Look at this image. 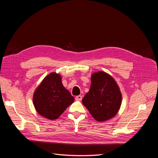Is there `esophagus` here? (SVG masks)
I'll return each mask as SVG.
<instances>
[{"label": "esophagus", "instance_id": "34e87169", "mask_svg": "<svg viewBox=\"0 0 158 158\" xmlns=\"http://www.w3.org/2000/svg\"><path fill=\"white\" fill-rule=\"evenodd\" d=\"M75 99L77 100V101H81V100L82 99V95H77V96L75 98Z\"/></svg>", "mask_w": 158, "mask_h": 158}]
</instances>
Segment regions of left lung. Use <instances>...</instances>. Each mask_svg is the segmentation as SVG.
Here are the masks:
<instances>
[{
  "label": "left lung",
  "instance_id": "left-lung-1",
  "mask_svg": "<svg viewBox=\"0 0 158 158\" xmlns=\"http://www.w3.org/2000/svg\"><path fill=\"white\" fill-rule=\"evenodd\" d=\"M82 103L95 120L103 122L117 114L121 106L122 95L112 76L99 71L92 74L90 89Z\"/></svg>",
  "mask_w": 158,
  "mask_h": 158
}]
</instances>
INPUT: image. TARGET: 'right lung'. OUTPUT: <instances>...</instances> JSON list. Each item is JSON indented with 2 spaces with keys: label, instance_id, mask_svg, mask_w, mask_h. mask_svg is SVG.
Wrapping results in <instances>:
<instances>
[{
  "label": "right lung",
  "instance_id": "obj_1",
  "mask_svg": "<svg viewBox=\"0 0 158 158\" xmlns=\"http://www.w3.org/2000/svg\"><path fill=\"white\" fill-rule=\"evenodd\" d=\"M59 74L52 73L42 80L33 94V103L36 111L50 120L58 118L74 98L62 84Z\"/></svg>",
  "mask_w": 158,
  "mask_h": 158
}]
</instances>
